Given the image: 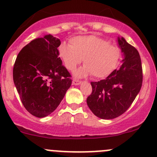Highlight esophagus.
<instances>
[{
	"mask_svg": "<svg viewBox=\"0 0 157 157\" xmlns=\"http://www.w3.org/2000/svg\"><path fill=\"white\" fill-rule=\"evenodd\" d=\"M72 83H73V85H79L81 83V81L79 80H76V79H74V80H73Z\"/></svg>",
	"mask_w": 157,
	"mask_h": 157,
	"instance_id": "1",
	"label": "esophagus"
}]
</instances>
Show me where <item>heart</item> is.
Listing matches in <instances>:
<instances>
[{
    "label": "heart",
    "mask_w": 157,
    "mask_h": 157,
    "mask_svg": "<svg viewBox=\"0 0 157 157\" xmlns=\"http://www.w3.org/2000/svg\"><path fill=\"white\" fill-rule=\"evenodd\" d=\"M121 55L119 47L95 35L76 36L71 39V45L62 43L58 48V55L69 71H74L83 58L85 65L76 71L77 77H108L118 66Z\"/></svg>",
    "instance_id": "obj_1"
}]
</instances>
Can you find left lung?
<instances>
[{"mask_svg":"<svg viewBox=\"0 0 157 157\" xmlns=\"http://www.w3.org/2000/svg\"><path fill=\"white\" fill-rule=\"evenodd\" d=\"M118 42L124 54L122 64L105 80L91 82L93 90L86 99L92 112L102 119H113L124 113L140 92L143 82L139 52L123 37H118Z\"/></svg>","mask_w":157,"mask_h":157,"instance_id":"8db88e82","label":"left lung"}]
</instances>
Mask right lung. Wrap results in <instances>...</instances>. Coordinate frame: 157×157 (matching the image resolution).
<instances>
[{
	"mask_svg": "<svg viewBox=\"0 0 157 157\" xmlns=\"http://www.w3.org/2000/svg\"><path fill=\"white\" fill-rule=\"evenodd\" d=\"M60 39L52 35L23 47L13 70L14 85L25 109L34 116L50 115L71 86V74L58 55Z\"/></svg>",
	"mask_w": 157,
	"mask_h": 157,
	"instance_id": "1",
	"label": "right lung"
}]
</instances>
